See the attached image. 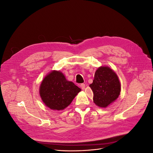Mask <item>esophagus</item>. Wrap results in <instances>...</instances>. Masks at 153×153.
Wrapping results in <instances>:
<instances>
[{
    "label": "esophagus",
    "instance_id": "1",
    "mask_svg": "<svg viewBox=\"0 0 153 153\" xmlns=\"http://www.w3.org/2000/svg\"><path fill=\"white\" fill-rule=\"evenodd\" d=\"M80 86V87L82 88V89H83V90H84V89H85V85L84 84H81Z\"/></svg>",
    "mask_w": 153,
    "mask_h": 153
}]
</instances>
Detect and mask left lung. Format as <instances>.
I'll list each match as a JSON object with an SVG mask.
<instances>
[{
  "label": "left lung",
  "mask_w": 153,
  "mask_h": 153,
  "mask_svg": "<svg viewBox=\"0 0 153 153\" xmlns=\"http://www.w3.org/2000/svg\"><path fill=\"white\" fill-rule=\"evenodd\" d=\"M89 86L94 94V103L103 108L117 100L121 92L118 76L113 70L106 66L97 69L93 82Z\"/></svg>",
  "instance_id": "left-lung-1"
}]
</instances>
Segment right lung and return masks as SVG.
Returning <instances> with one entry per match:
<instances>
[{
  "instance_id": "add662e5",
  "label": "right lung",
  "mask_w": 153,
  "mask_h": 153,
  "mask_svg": "<svg viewBox=\"0 0 153 153\" xmlns=\"http://www.w3.org/2000/svg\"><path fill=\"white\" fill-rule=\"evenodd\" d=\"M80 91L74 83L68 81L61 72L53 71L41 82L39 94L46 106L61 110L70 105Z\"/></svg>"
}]
</instances>
